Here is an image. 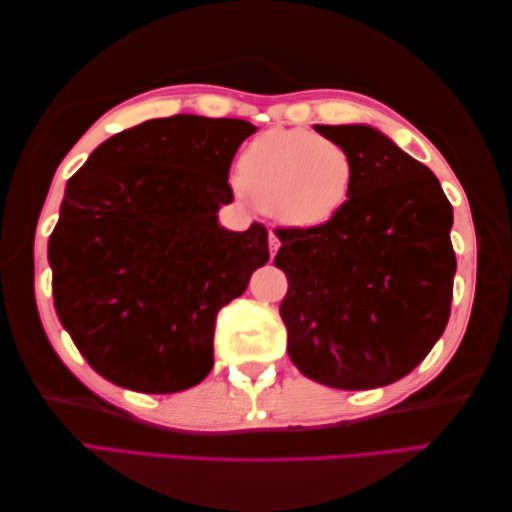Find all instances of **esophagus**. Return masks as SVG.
<instances>
[{"label":"esophagus","mask_w":512,"mask_h":512,"mask_svg":"<svg viewBox=\"0 0 512 512\" xmlns=\"http://www.w3.org/2000/svg\"><path fill=\"white\" fill-rule=\"evenodd\" d=\"M268 246H270V257H275L279 246H281V242H279V237H277L273 231L268 233Z\"/></svg>","instance_id":"obj_1"}]
</instances>
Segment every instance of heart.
Listing matches in <instances>:
<instances>
[{"label":"heart","mask_w":512,"mask_h":512,"mask_svg":"<svg viewBox=\"0 0 512 512\" xmlns=\"http://www.w3.org/2000/svg\"><path fill=\"white\" fill-rule=\"evenodd\" d=\"M237 184L259 209L295 228L330 224L352 198L356 162L339 140L275 127L244 147Z\"/></svg>","instance_id":"heart-1"}]
</instances>
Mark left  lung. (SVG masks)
Listing matches in <instances>:
<instances>
[{
    "label": "left lung",
    "mask_w": 512,
    "mask_h": 512,
    "mask_svg": "<svg viewBox=\"0 0 512 512\" xmlns=\"http://www.w3.org/2000/svg\"><path fill=\"white\" fill-rule=\"evenodd\" d=\"M356 162L352 198L317 228H277L288 356L334 389L407 376L447 328L453 209L438 178L367 125H314Z\"/></svg>",
    "instance_id": "obj_1"
}]
</instances>
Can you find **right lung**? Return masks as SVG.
Segmentation results:
<instances>
[{
  "instance_id": "right-lung-1",
  "label": "right lung",
  "mask_w": 512,
  "mask_h": 512,
  "mask_svg": "<svg viewBox=\"0 0 512 512\" xmlns=\"http://www.w3.org/2000/svg\"><path fill=\"white\" fill-rule=\"evenodd\" d=\"M176 114L107 138L65 187L48 242L54 310L110 383L176 394L213 367L215 317L268 262V231L217 224L228 171L255 134Z\"/></svg>"
}]
</instances>
